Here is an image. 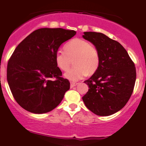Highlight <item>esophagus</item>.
Listing matches in <instances>:
<instances>
[{
	"label": "esophagus",
	"instance_id": "esophagus-1",
	"mask_svg": "<svg viewBox=\"0 0 146 146\" xmlns=\"http://www.w3.org/2000/svg\"><path fill=\"white\" fill-rule=\"evenodd\" d=\"M78 84V83H77V82H70V86H71V88L77 86Z\"/></svg>",
	"mask_w": 146,
	"mask_h": 146
}]
</instances>
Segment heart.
Segmentation results:
<instances>
[{
  "label": "heart",
  "mask_w": 146,
  "mask_h": 146,
  "mask_svg": "<svg viewBox=\"0 0 146 146\" xmlns=\"http://www.w3.org/2000/svg\"><path fill=\"white\" fill-rule=\"evenodd\" d=\"M58 50L55 54V62L60 69L65 71L69 67L73 60V67L64 73L65 78L71 81H78L88 74H93L98 69L100 57L94 45L84 40L75 38Z\"/></svg>",
  "instance_id": "1"
}]
</instances>
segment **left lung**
Wrapping results in <instances>:
<instances>
[{
    "instance_id": "left-lung-1",
    "label": "left lung",
    "mask_w": 146,
    "mask_h": 146,
    "mask_svg": "<svg viewBox=\"0 0 146 146\" xmlns=\"http://www.w3.org/2000/svg\"><path fill=\"white\" fill-rule=\"evenodd\" d=\"M82 37L98 50V69L84 81L88 91L82 97L87 108L95 115L108 116L124 107L133 92L136 68L119 42L104 33L84 32Z\"/></svg>"
}]
</instances>
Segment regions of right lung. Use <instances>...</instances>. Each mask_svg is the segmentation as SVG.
<instances>
[{
  "mask_svg": "<svg viewBox=\"0 0 146 146\" xmlns=\"http://www.w3.org/2000/svg\"><path fill=\"white\" fill-rule=\"evenodd\" d=\"M75 34L74 30L41 28L15 48L7 64V79L15 100L22 108L42 114L60 104L69 90L70 82L61 77L55 54L60 45Z\"/></svg>",
  "mask_w": 146,
  "mask_h": 146,
  "instance_id": "1",
  "label": "right lung"
}]
</instances>
